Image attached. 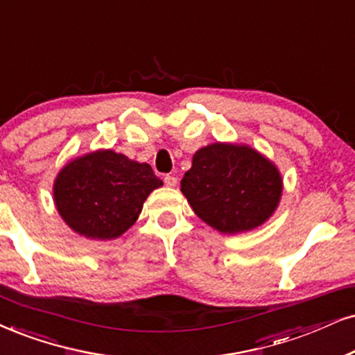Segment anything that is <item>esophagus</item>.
<instances>
[{
  "label": "esophagus",
  "instance_id": "1",
  "mask_svg": "<svg viewBox=\"0 0 355 355\" xmlns=\"http://www.w3.org/2000/svg\"><path fill=\"white\" fill-rule=\"evenodd\" d=\"M164 182H165V185H167V187H177V183H178L175 175H165Z\"/></svg>",
  "mask_w": 355,
  "mask_h": 355
}]
</instances>
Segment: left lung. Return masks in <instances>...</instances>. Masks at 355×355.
<instances>
[{
	"label": "left lung",
	"instance_id": "1",
	"mask_svg": "<svg viewBox=\"0 0 355 355\" xmlns=\"http://www.w3.org/2000/svg\"><path fill=\"white\" fill-rule=\"evenodd\" d=\"M180 190L200 219L223 234L262 226L284 193L277 165L248 144L213 142L195 152Z\"/></svg>",
	"mask_w": 355,
	"mask_h": 355
}]
</instances>
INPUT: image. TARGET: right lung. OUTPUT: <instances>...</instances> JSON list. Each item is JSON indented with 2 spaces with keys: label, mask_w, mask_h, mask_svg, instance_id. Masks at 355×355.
<instances>
[{
  "label": "right lung",
  "mask_w": 355,
  "mask_h": 355,
  "mask_svg": "<svg viewBox=\"0 0 355 355\" xmlns=\"http://www.w3.org/2000/svg\"><path fill=\"white\" fill-rule=\"evenodd\" d=\"M162 185L149 164L98 149L60 168L53 180V203L71 231L87 239L111 241L137 221L147 196Z\"/></svg>",
  "instance_id": "1"
}]
</instances>
